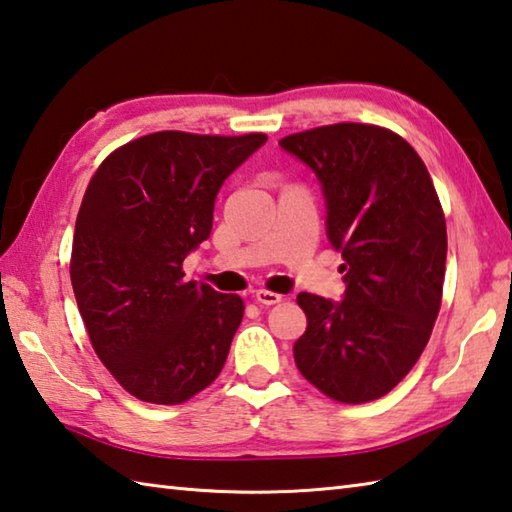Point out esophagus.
I'll list each match as a JSON object with an SVG mask.
<instances>
[{
  "instance_id": "obj_1",
  "label": "esophagus",
  "mask_w": 512,
  "mask_h": 512,
  "mask_svg": "<svg viewBox=\"0 0 512 512\" xmlns=\"http://www.w3.org/2000/svg\"><path fill=\"white\" fill-rule=\"evenodd\" d=\"M254 298H256V301H258L260 305H276V303H281V301H283V296H281V294L269 292V289H256V292H254Z\"/></svg>"
}]
</instances>
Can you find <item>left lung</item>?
<instances>
[{
  "label": "left lung",
  "mask_w": 512,
  "mask_h": 512,
  "mask_svg": "<svg viewBox=\"0 0 512 512\" xmlns=\"http://www.w3.org/2000/svg\"><path fill=\"white\" fill-rule=\"evenodd\" d=\"M281 147L321 180L347 285L341 303L296 296L307 316L296 368L339 403L381 399L419 361L441 307L448 236L435 185L419 153L376 124H325Z\"/></svg>",
  "instance_id": "8db88e82"
}]
</instances>
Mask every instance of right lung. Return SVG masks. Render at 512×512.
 Instances as JSON below:
<instances>
[{"instance_id": "obj_1", "label": "right lung", "mask_w": 512, "mask_h": 512, "mask_svg": "<svg viewBox=\"0 0 512 512\" xmlns=\"http://www.w3.org/2000/svg\"><path fill=\"white\" fill-rule=\"evenodd\" d=\"M265 133L158 131L104 158L75 220L71 285L98 359L140 401L178 406L216 381L245 314L238 294L185 281L225 178Z\"/></svg>"}]
</instances>
